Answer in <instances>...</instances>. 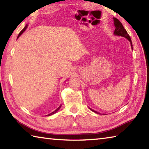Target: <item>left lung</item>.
<instances>
[{"instance_id": "1", "label": "left lung", "mask_w": 149, "mask_h": 149, "mask_svg": "<svg viewBox=\"0 0 149 149\" xmlns=\"http://www.w3.org/2000/svg\"><path fill=\"white\" fill-rule=\"evenodd\" d=\"M113 20H114V26L115 27V29L114 31V34L116 35V36H123L126 38L128 39L130 42V44H131V46H132V49H133V47H132V40L130 37L129 34H128V32L125 30V29L124 28L123 25H122V23H120V21L118 19L115 18V17H113ZM91 111H93V112L96 113H99L96 111H94L93 109H91V108H89ZM100 114V113H99Z\"/></svg>"}]
</instances>
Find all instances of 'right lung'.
<instances>
[{"label":"right lung","mask_w":149,"mask_h":149,"mask_svg":"<svg viewBox=\"0 0 149 149\" xmlns=\"http://www.w3.org/2000/svg\"><path fill=\"white\" fill-rule=\"evenodd\" d=\"M27 25H26L25 26V27H24V29L22 30V31H21L20 32H19V35H18V36H17V38H18L20 36H21V34H22L23 33V32H24V31H25V30L26 29V28H27ZM61 105H60V106H59L58 108H57V109H56V110H55V111H54L53 112H52V113H50V114H49V115H46V116H50V115H53V114H55V113H56V112H57L59 110V109H60V108H61Z\"/></svg>","instance_id":"1"}]
</instances>
